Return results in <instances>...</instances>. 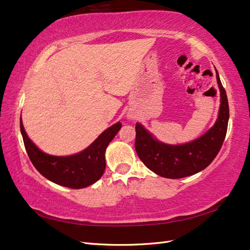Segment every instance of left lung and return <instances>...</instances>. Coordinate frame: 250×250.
Segmentation results:
<instances>
[{
    "label": "left lung",
    "mask_w": 250,
    "mask_h": 250,
    "mask_svg": "<svg viewBox=\"0 0 250 250\" xmlns=\"http://www.w3.org/2000/svg\"><path fill=\"white\" fill-rule=\"evenodd\" d=\"M217 72V71H216ZM221 104L215 125L202 137L184 145H167L153 139L141 124H135L134 147L148 169L166 178H183L206 169L220 151L228 131V96L216 73Z\"/></svg>",
    "instance_id": "left-lung-1"
}]
</instances>
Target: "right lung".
I'll list each match as a JSON object with an SVG mask.
<instances>
[{
  "mask_svg": "<svg viewBox=\"0 0 250 250\" xmlns=\"http://www.w3.org/2000/svg\"><path fill=\"white\" fill-rule=\"evenodd\" d=\"M21 132L30 161L42 176L57 185L71 188H82L95 184L105 170V150L122 127L110 126L82 152L71 156H53L43 153L28 138L21 118Z\"/></svg>",
  "mask_w": 250,
  "mask_h": 250,
  "instance_id": "1",
  "label": "right lung"
}]
</instances>
